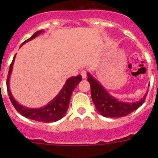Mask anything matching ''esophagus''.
Here are the masks:
<instances>
[{
    "instance_id": "obj_1",
    "label": "esophagus",
    "mask_w": 158,
    "mask_h": 158,
    "mask_svg": "<svg viewBox=\"0 0 158 158\" xmlns=\"http://www.w3.org/2000/svg\"><path fill=\"white\" fill-rule=\"evenodd\" d=\"M81 76H82V79H85L87 77V71L85 69L81 71Z\"/></svg>"
}]
</instances>
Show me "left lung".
<instances>
[{
    "mask_svg": "<svg viewBox=\"0 0 158 158\" xmlns=\"http://www.w3.org/2000/svg\"><path fill=\"white\" fill-rule=\"evenodd\" d=\"M87 79L90 83L92 102L100 114L107 118L124 117L135 111L144 103L148 90L141 99L135 102H125L120 101L111 95L103 88L99 82L87 73Z\"/></svg>",
    "mask_w": 158,
    "mask_h": 158,
    "instance_id": "8db88e82",
    "label": "left lung"
}]
</instances>
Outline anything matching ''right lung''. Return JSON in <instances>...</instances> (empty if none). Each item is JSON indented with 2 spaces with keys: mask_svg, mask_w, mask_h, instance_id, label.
I'll return each instance as SVG.
<instances>
[{
  "mask_svg": "<svg viewBox=\"0 0 158 158\" xmlns=\"http://www.w3.org/2000/svg\"><path fill=\"white\" fill-rule=\"evenodd\" d=\"M44 30H39L36 32L28 40H25L24 42L22 43L21 46L26 44L28 41L36 38L38 35L42 33ZM20 46V47H21ZM15 56H14L13 61L10 66L9 69L8 76L7 79V92H8L9 98H10L13 106H14L16 110L20 113L21 115L27 118L32 119V120L37 121V122H54L61 119L65 114L67 111L68 107H69L70 98H71L72 93L75 88L78 85L79 82L82 80V76L80 75H78L77 76L69 78L66 80V83L62 88L61 91L59 92L58 95L53 98L51 102H49L48 104L46 105L45 106L39 109H30V108H27L26 106H23L22 105L19 104L15 98H14L13 95L11 94L10 89V78L11 73H12L13 65H14V60H15Z\"/></svg>",
  "mask_w": 158,
  "mask_h": 158,
  "instance_id": "1",
  "label": "right lung"
}]
</instances>
